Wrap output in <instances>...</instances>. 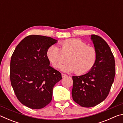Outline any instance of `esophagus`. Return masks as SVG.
Here are the masks:
<instances>
[{
	"mask_svg": "<svg viewBox=\"0 0 123 123\" xmlns=\"http://www.w3.org/2000/svg\"><path fill=\"white\" fill-rule=\"evenodd\" d=\"M67 76V75L64 74H62V78H65V77Z\"/></svg>",
	"mask_w": 123,
	"mask_h": 123,
	"instance_id": "obj_1",
	"label": "esophagus"
}]
</instances>
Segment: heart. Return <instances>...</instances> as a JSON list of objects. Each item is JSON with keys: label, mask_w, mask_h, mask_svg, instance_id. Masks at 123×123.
<instances>
[{"label": "heart", "mask_w": 123, "mask_h": 123, "mask_svg": "<svg viewBox=\"0 0 123 123\" xmlns=\"http://www.w3.org/2000/svg\"><path fill=\"white\" fill-rule=\"evenodd\" d=\"M60 45L61 48L53 45L47 51V56L54 68H59L68 56V63L60 67L64 72H75L76 74L81 75L88 72L93 67L97 57L94 47L87 46L79 39L64 41Z\"/></svg>", "instance_id": "b5f03b06"}]
</instances>
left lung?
Listing matches in <instances>:
<instances>
[{"instance_id":"obj_1","label":"left lung","mask_w":123,"mask_h":123,"mask_svg":"<svg viewBox=\"0 0 123 123\" xmlns=\"http://www.w3.org/2000/svg\"><path fill=\"white\" fill-rule=\"evenodd\" d=\"M91 39L97 51L96 62L87 73L72 77L73 99L85 107L95 106L106 98L116 74L114 58L107 43L97 35H92Z\"/></svg>"}]
</instances>
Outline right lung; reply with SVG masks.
Segmentation results:
<instances>
[{"label": "right lung", "instance_id": "obj_1", "mask_svg": "<svg viewBox=\"0 0 123 123\" xmlns=\"http://www.w3.org/2000/svg\"><path fill=\"white\" fill-rule=\"evenodd\" d=\"M51 37L30 35L16 47L10 62V80L17 99L32 109H41L52 99L54 86L61 74L50 66L49 48L57 42Z\"/></svg>", "mask_w": 123, "mask_h": 123}]
</instances>
